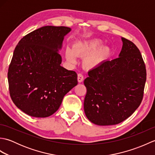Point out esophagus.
I'll return each mask as SVG.
<instances>
[{
  "instance_id": "esophagus-1",
  "label": "esophagus",
  "mask_w": 155,
  "mask_h": 155,
  "mask_svg": "<svg viewBox=\"0 0 155 155\" xmlns=\"http://www.w3.org/2000/svg\"><path fill=\"white\" fill-rule=\"evenodd\" d=\"M77 78H78V81L79 82V83H82V82H83V80H84V77H83V74L78 73Z\"/></svg>"
}]
</instances>
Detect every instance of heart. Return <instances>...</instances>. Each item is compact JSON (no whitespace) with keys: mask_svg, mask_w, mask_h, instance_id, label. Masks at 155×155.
I'll return each mask as SVG.
<instances>
[{"mask_svg":"<svg viewBox=\"0 0 155 155\" xmlns=\"http://www.w3.org/2000/svg\"><path fill=\"white\" fill-rule=\"evenodd\" d=\"M101 45L102 42L98 39L78 42L72 46V50L70 48L66 50V58L69 62L74 64L76 62L75 55L78 57H84L92 53L85 59L84 64L88 67H96L110 53V50L108 47H101L99 48Z\"/></svg>","mask_w":155,"mask_h":155,"instance_id":"heart-1","label":"heart"}]
</instances>
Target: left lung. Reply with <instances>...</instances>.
I'll list each match as a JSON object with an SVG mask.
<instances>
[{
	"label": "left lung",
	"mask_w": 155,
	"mask_h": 155,
	"mask_svg": "<svg viewBox=\"0 0 155 155\" xmlns=\"http://www.w3.org/2000/svg\"><path fill=\"white\" fill-rule=\"evenodd\" d=\"M119 57L102 62L84 81V110L88 119L101 126L117 124L129 117L143 101L146 67L139 49L122 38Z\"/></svg>",
	"instance_id": "left-lung-1"
}]
</instances>
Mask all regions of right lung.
<instances>
[{
  "instance_id": "right-lung-1",
  "label": "right lung",
  "mask_w": 155,
  "mask_h": 155,
  "mask_svg": "<svg viewBox=\"0 0 155 155\" xmlns=\"http://www.w3.org/2000/svg\"><path fill=\"white\" fill-rule=\"evenodd\" d=\"M67 27L46 26L23 37L14 51L8 71L9 93L19 109L44 118L57 111L64 95L77 85V74L61 66Z\"/></svg>"
}]
</instances>
